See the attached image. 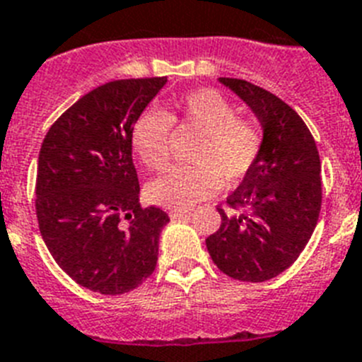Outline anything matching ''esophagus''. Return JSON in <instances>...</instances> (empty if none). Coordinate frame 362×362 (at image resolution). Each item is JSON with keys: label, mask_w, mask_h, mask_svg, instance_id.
<instances>
[{"label": "esophagus", "mask_w": 362, "mask_h": 362, "mask_svg": "<svg viewBox=\"0 0 362 362\" xmlns=\"http://www.w3.org/2000/svg\"><path fill=\"white\" fill-rule=\"evenodd\" d=\"M190 216V211H187V209H172L170 211V218H187Z\"/></svg>", "instance_id": "1"}]
</instances>
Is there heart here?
Wrapping results in <instances>:
<instances>
[{"instance_id":"heart-1","label":"heart","mask_w":362,"mask_h":362,"mask_svg":"<svg viewBox=\"0 0 362 362\" xmlns=\"http://www.w3.org/2000/svg\"><path fill=\"white\" fill-rule=\"evenodd\" d=\"M172 125L175 131L198 133L187 160L170 168L146 187L149 202L163 207L187 209L235 185L255 166L262 133L255 122L240 118L237 105L216 88H198L181 95L166 112L142 110L131 127V146L140 163L159 172L168 164Z\"/></svg>"}]
</instances>
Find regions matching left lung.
Segmentation results:
<instances>
[{"label":"left lung","mask_w":362,"mask_h":362,"mask_svg":"<svg viewBox=\"0 0 362 362\" xmlns=\"http://www.w3.org/2000/svg\"><path fill=\"white\" fill-rule=\"evenodd\" d=\"M220 83L253 110L262 148L252 172L218 207L222 226L207 237L209 255L226 276L261 283L291 267L315 231L322 207V166L305 122L272 92L244 79Z\"/></svg>","instance_id":"obj_1"}]
</instances>
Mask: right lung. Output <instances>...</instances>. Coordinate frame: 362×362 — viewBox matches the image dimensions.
Wrapping results in <instances>:
<instances>
[{
	"instance_id": "obj_1",
	"label": "right lung",
	"mask_w": 362,
	"mask_h": 362,
	"mask_svg": "<svg viewBox=\"0 0 362 362\" xmlns=\"http://www.w3.org/2000/svg\"><path fill=\"white\" fill-rule=\"evenodd\" d=\"M166 77L118 79L76 101L49 127L37 170V218L55 262L100 294H125L153 274L159 207H142L131 127Z\"/></svg>"
}]
</instances>
